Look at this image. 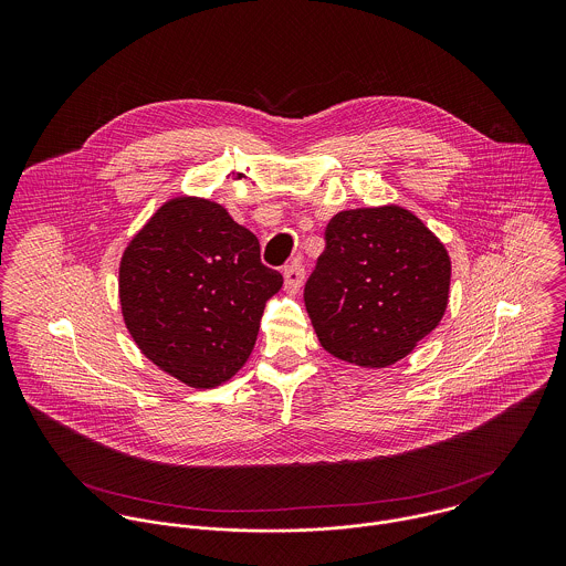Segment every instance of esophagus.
Wrapping results in <instances>:
<instances>
[{
  "instance_id": "1",
  "label": "esophagus",
  "mask_w": 566,
  "mask_h": 566,
  "mask_svg": "<svg viewBox=\"0 0 566 566\" xmlns=\"http://www.w3.org/2000/svg\"><path fill=\"white\" fill-rule=\"evenodd\" d=\"M283 276H285V287H287L290 292H296V290L303 285L305 268H303L298 261H294V263H290V265L283 270Z\"/></svg>"
}]
</instances>
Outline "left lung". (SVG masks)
Segmentation results:
<instances>
[{
	"instance_id": "left-lung-1",
	"label": "left lung",
	"mask_w": 566,
	"mask_h": 566,
	"mask_svg": "<svg viewBox=\"0 0 566 566\" xmlns=\"http://www.w3.org/2000/svg\"><path fill=\"white\" fill-rule=\"evenodd\" d=\"M305 285V307L324 350L386 368L407 357L447 312L451 256L399 205L335 213Z\"/></svg>"
}]
</instances>
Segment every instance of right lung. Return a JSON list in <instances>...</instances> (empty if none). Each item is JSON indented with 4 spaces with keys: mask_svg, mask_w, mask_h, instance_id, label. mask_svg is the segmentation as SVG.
<instances>
[{
    "mask_svg": "<svg viewBox=\"0 0 566 566\" xmlns=\"http://www.w3.org/2000/svg\"><path fill=\"white\" fill-rule=\"evenodd\" d=\"M283 276L259 240L207 198L176 196L128 242L119 305L139 350L180 384L209 390L248 361L265 303Z\"/></svg>",
    "mask_w": 566,
    "mask_h": 566,
    "instance_id": "obj_1",
    "label": "right lung"
}]
</instances>
